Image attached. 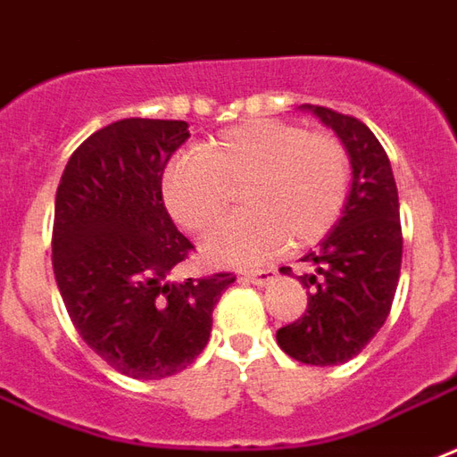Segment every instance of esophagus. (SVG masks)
<instances>
[{
	"mask_svg": "<svg viewBox=\"0 0 457 457\" xmlns=\"http://www.w3.org/2000/svg\"><path fill=\"white\" fill-rule=\"evenodd\" d=\"M243 279H248V282H251V285H255V287H265V285H270V282L275 279V270L272 268L248 270V272L243 275Z\"/></svg>",
	"mask_w": 457,
	"mask_h": 457,
	"instance_id": "obj_1",
	"label": "esophagus"
}]
</instances>
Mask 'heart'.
I'll return each mask as SVG.
<instances>
[{
    "mask_svg": "<svg viewBox=\"0 0 457 457\" xmlns=\"http://www.w3.org/2000/svg\"><path fill=\"white\" fill-rule=\"evenodd\" d=\"M245 214L209 236L219 262L253 265L321 238L348 196V153L326 131L255 119L224 131L204 151H187L162 175V199L185 231L206 233L228 212L238 189Z\"/></svg>",
    "mask_w": 457,
    "mask_h": 457,
    "instance_id": "1",
    "label": "heart"
}]
</instances>
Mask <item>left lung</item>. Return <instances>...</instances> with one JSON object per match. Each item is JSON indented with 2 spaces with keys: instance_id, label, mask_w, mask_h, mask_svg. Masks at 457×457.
Here are the masks:
<instances>
[{
  "instance_id": "left-lung-1",
  "label": "left lung",
  "mask_w": 457,
  "mask_h": 457,
  "mask_svg": "<svg viewBox=\"0 0 457 457\" xmlns=\"http://www.w3.org/2000/svg\"><path fill=\"white\" fill-rule=\"evenodd\" d=\"M331 126L351 155L353 187L343 216L319 251L302 261L309 302L297 321L278 328L289 358L306 365L351 361L387 321L402 270V221L397 182L382 143L355 116L309 106ZM289 272V268H287Z\"/></svg>"
}]
</instances>
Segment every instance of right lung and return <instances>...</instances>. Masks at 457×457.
<instances>
[{
  "mask_svg": "<svg viewBox=\"0 0 457 457\" xmlns=\"http://www.w3.org/2000/svg\"><path fill=\"white\" fill-rule=\"evenodd\" d=\"M187 121L121 119L70 155L55 192L53 272L82 341L121 375L160 379L204 351L236 275L168 282L195 245L162 202V172Z\"/></svg>",
  "mask_w": 457,
  "mask_h": 457,
  "instance_id": "right-lung-1",
  "label": "right lung"
}]
</instances>
